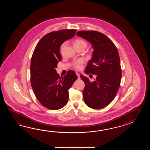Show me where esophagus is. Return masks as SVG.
<instances>
[{
  "mask_svg": "<svg viewBox=\"0 0 150 150\" xmlns=\"http://www.w3.org/2000/svg\"><path fill=\"white\" fill-rule=\"evenodd\" d=\"M76 76H78V78H79L80 74H79V73H78V72H76Z\"/></svg>",
  "mask_w": 150,
  "mask_h": 150,
  "instance_id": "1",
  "label": "esophagus"
}]
</instances>
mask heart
<instances>
[{
    "label": "heart",
    "mask_w": 150,
    "mask_h": 150,
    "mask_svg": "<svg viewBox=\"0 0 150 150\" xmlns=\"http://www.w3.org/2000/svg\"><path fill=\"white\" fill-rule=\"evenodd\" d=\"M65 45H66V42H63L61 45V47H60L61 51L63 49ZM74 47L76 48V49L79 48H83L85 49L87 47V43L83 39L76 38L74 40ZM85 61L83 59H78L76 61H74L73 63V67L76 70H79L82 67V66H83V64L85 63Z\"/></svg>",
    "instance_id": "b5f03b06"
}]
</instances>
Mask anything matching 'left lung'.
<instances>
[{"label":"left lung","instance_id":"8db88e82","mask_svg":"<svg viewBox=\"0 0 150 150\" xmlns=\"http://www.w3.org/2000/svg\"><path fill=\"white\" fill-rule=\"evenodd\" d=\"M76 35L89 41L94 49L92 58L85 72L87 74H96V79L91 82L87 77L80 75L85 84L83 92L84 102L91 108H103L112 102L120 86L122 70L117 49L110 38L100 32L81 30Z\"/></svg>","mask_w":150,"mask_h":150}]
</instances>
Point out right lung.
Segmentation results:
<instances>
[{"label":"right lung","instance_id":"right-lung-1","mask_svg":"<svg viewBox=\"0 0 150 150\" xmlns=\"http://www.w3.org/2000/svg\"><path fill=\"white\" fill-rule=\"evenodd\" d=\"M76 29H63L45 35L38 42L32 54L30 83L38 101L47 108L58 110L67 105L69 89L78 76L73 70L64 76L57 74L56 68L61 61L60 47L73 38Z\"/></svg>","mask_w":150,"mask_h":150}]
</instances>
